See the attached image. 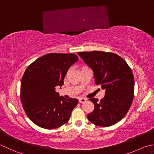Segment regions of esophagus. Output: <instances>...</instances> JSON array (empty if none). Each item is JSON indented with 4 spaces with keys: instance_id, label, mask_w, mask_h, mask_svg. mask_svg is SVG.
<instances>
[{
    "instance_id": "1",
    "label": "esophagus",
    "mask_w": 154,
    "mask_h": 154,
    "mask_svg": "<svg viewBox=\"0 0 154 154\" xmlns=\"http://www.w3.org/2000/svg\"><path fill=\"white\" fill-rule=\"evenodd\" d=\"M86 98H79V102L80 103H84L86 101Z\"/></svg>"
}]
</instances>
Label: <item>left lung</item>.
<instances>
[{"instance_id":"8db88e82","label":"left lung","mask_w":154,"mask_h":154,"mask_svg":"<svg viewBox=\"0 0 154 154\" xmlns=\"http://www.w3.org/2000/svg\"><path fill=\"white\" fill-rule=\"evenodd\" d=\"M78 54L92 69L96 85L105 90V96L100 101L89 99L94 109L88 114V119L102 127L118 123L127 114L133 101L134 78L130 67L114 53L96 51Z\"/></svg>"}]
</instances>
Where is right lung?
I'll list each match as a JSON object with an SVG mask.
<instances>
[{"label": "right lung", "mask_w": 154, "mask_h": 154, "mask_svg": "<svg viewBox=\"0 0 154 154\" xmlns=\"http://www.w3.org/2000/svg\"><path fill=\"white\" fill-rule=\"evenodd\" d=\"M78 60L74 54L51 53L30 64L20 85V100L27 116L38 126L55 129L68 122L78 99L59 96L68 68Z\"/></svg>", "instance_id": "1"}]
</instances>
